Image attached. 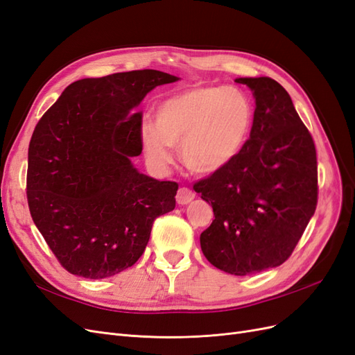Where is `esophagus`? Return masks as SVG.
I'll list each match as a JSON object with an SVG mask.
<instances>
[{"instance_id": "obj_1", "label": "esophagus", "mask_w": 355, "mask_h": 355, "mask_svg": "<svg viewBox=\"0 0 355 355\" xmlns=\"http://www.w3.org/2000/svg\"><path fill=\"white\" fill-rule=\"evenodd\" d=\"M194 197H196L194 191H191V189L187 188V187H180V188L178 189L176 201H178L179 204H188V202H191L192 200H194Z\"/></svg>"}]
</instances>
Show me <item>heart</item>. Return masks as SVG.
I'll return each mask as SVG.
<instances>
[{
  "mask_svg": "<svg viewBox=\"0 0 355 355\" xmlns=\"http://www.w3.org/2000/svg\"><path fill=\"white\" fill-rule=\"evenodd\" d=\"M253 118V102L241 89L196 85L159 102L155 123L141 125L145 157L153 167L166 168L173 161V146L180 144L191 171L216 173L243 151Z\"/></svg>",
  "mask_w": 355,
  "mask_h": 355,
  "instance_id": "b5f03b06",
  "label": "heart"
}]
</instances>
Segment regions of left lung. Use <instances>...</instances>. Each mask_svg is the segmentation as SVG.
Wrapping results in <instances>:
<instances>
[{"label": "left lung", "instance_id": "8db88e82", "mask_svg": "<svg viewBox=\"0 0 355 355\" xmlns=\"http://www.w3.org/2000/svg\"><path fill=\"white\" fill-rule=\"evenodd\" d=\"M253 92L249 141L231 163L194 184L214 219L200 235L207 261L234 275L286 262L317 207V153L282 84L237 78Z\"/></svg>", "mask_w": 355, "mask_h": 355}]
</instances>
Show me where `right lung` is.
<instances>
[{
  "instance_id": "obj_1",
  "label": "right lung",
  "mask_w": 355,
  "mask_h": 355,
  "mask_svg": "<svg viewBox=\"0 0 355 355\" xmlns=\"http://www.w3.org/2000/svg\"><path fill=\"white\" fill-rule=\"evenodd\" d=\"M179 78L155 69L75 81L41 116L28 151L26 197L59 263L99 280L136 263L154 220L176 206L178 184L139 173L142 112L157 85Z\"/></svg>"
}]
</instances>
